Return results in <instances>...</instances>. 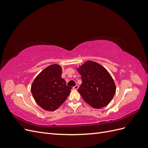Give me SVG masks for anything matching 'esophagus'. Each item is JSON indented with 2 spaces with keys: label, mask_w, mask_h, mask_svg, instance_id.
<instances>
[{
  "label": "esophagus",
  "mask_w": 148,
  "mask_h": 148,
  "mask_svg": "<svg viewBox=\"0 0 148 148\" xmlns=\"http://www.w3.org/2000/svg\"><path fill=\"white\" fill-rule=\"evenodd\" d=\"M78 88H79L78 85H76V86H75L73 88V89H75V90H77V89H78Z\"/></svg>",
  "instance_id": "obj_1"
}]
</instances>
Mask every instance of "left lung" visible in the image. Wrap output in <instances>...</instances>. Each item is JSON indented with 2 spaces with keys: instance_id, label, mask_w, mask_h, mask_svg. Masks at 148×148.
I'll return each mask as SVG.
<instances>
[{
  "instance_id": "obj_1",
  "label": "left lung",
  "mask_w": 148,
  "mask_h": 148,
  "mask_svg": "<svg viewBox=\"0 0 148 148\" xmlns=\"http://www.w3.org/2000/svg\"><path fill=\"white\" fill-rule=\"evenodd\" d=\"M82 83L78 89L83 100L94 109H101L112 99L116 86L112 77L104 66L88 60L77 69Z\"/></svg>"
}]
</instances>
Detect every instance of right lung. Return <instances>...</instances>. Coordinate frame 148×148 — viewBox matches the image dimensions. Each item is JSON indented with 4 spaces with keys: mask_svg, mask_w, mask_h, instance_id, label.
Segmentation results:
<instances>
[{
    "mask_svg": "<svg viewBox=\"0 0 148 148\" xmlns=\"http://www.w3.org/2000/svg\"><path fill=\"white\" fill-rule=\"evenodd\" d=\"M62 69L58 64L48 66L41 71L31 84V91L35 101L44 110L53 111L65 101L71 87L62 78Z\"/></svg>",
    "mask_w": 148,
    "mask_h": 148,
    "instance_id": "1",
    "label": "right lung"
}]
</instances>
